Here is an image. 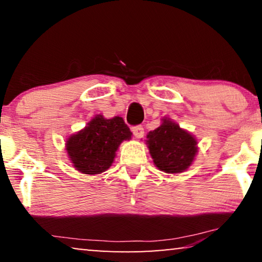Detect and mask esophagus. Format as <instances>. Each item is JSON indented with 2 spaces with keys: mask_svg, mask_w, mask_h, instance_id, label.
Returning <instances> with one entry per match:
<instances>
[{
  "mask_svg": "<svg viewBox=\"0 0 262 262\" xmlns=\"http://www.w3.org/2000/svg\"><path fill=\"white\" fill-rule=\"evenodd\" d=\"M132 130H133V134H134L136 139H141V138H143V135H145V129H143L141 126L133 127Z\"/></svg>",
  "mask_w": 262,
  "mask_h": 262,
  "instance_id": "esophagus-1",
  "label": "esophagus"
}]
</instances>
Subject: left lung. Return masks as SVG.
<instances>
[{
  "label": "left lung",
  "mask_w": 262,
  "mask_h": 262,
  "mask_svg": "<svg viewBox=\"0 0 262 262\" xmlns=\"http://www.w3.org/2000/svg\"><path fill=\"white\" fill-rule=\"evenodd\" d=\"M146 145L153 163L165 173L186 171L197 156V139L169 117H163L157 129L147 134Z\"/></svg>",
  "instance_id": "obj_1"
}]
</instances>
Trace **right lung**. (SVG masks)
Listing matches in <instances>:
<instances>
[{
  "mask_svg": "<svg viewBox=\"0 0 262 262\" xmlns=\"http://www.w3.org/2000/svg\"><path fill=\"white\" fill-rule=\"evenodd\" d=\"M132 135L122 117L105 119L98 114L83 129L66 139L65 149L77 171L99 174L112 166L120 145Z\"/></svg>",
  "mask_w": 262,
  "mask_h": 262,
  "instance_id": "add662e5",
  "label": "right lung"
}]
</instances>
